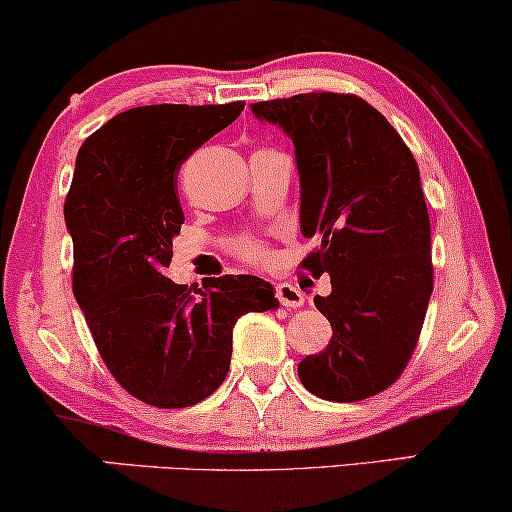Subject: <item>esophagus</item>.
I'll return each mask as SVG.
<instances>
[{
    "label": "esophagus",
    "instance_id": "obj_1",
    "mask_svg": "<svg viewBox=\"0 0 512 512\" xmlns=\"http://www.w3.org/2000/svg\"><path fill=\"white\" fill-rule=\"evenodd\" d=\"M275 296L282 306L287 308H299L304 306V292L299 287L289 285V282H282V285L275 287Z\"/></svg>",
    "mask_w": 512,
    "mask_h": 512
}]
</instances>
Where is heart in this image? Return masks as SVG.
Listing matches in <instances>:
<instances>
[{
	"label": "heart",
	"instance_id": "obj_1",
	"mask_svg": "<svg viewBox=\"0 0 512 512\" xmlns=\"http://www.w3.org/2000/svg\"><path fill=\"white\" fill-rule=\"evenodd\" d=\"M232 254L242 258L246 263H263L268 256V249L263 242H258L254 237H242L237 242H232Z\"/></svg>",
	"mask_w": 512,
	"mask_h": 512
}]
</instances>
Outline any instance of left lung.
Masks as SVG:
<instances>
[{
    "label": "left lung",
    "mask_w": 512,
    "mask_h": 512,
    "mask_svg": "<svg viewBox=\"0 0 512 512\" xmlns=\"http://www.w3.org/2000/svg\"><path fill=\"white\" fill-rule=\"evenodd\" d=\"M251 111L294 142L301 232L320 237L301 268L332 285L330 296H315L332 339L299 363V380L325 401L380 394L413 356L434 287L418 163L356 94L308 92Z\"/></svg>",
    "instance_id": "obj_1"
}]
</instances>
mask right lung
Masks as SVG:
<instances>
[{
  "label": "right lung",
  "instance_id": "add662e5",
  "mask_svg": "<svg viewBox=\"0 0 512 512\" xmlns=\"http://www.w3.org/2000/svg\"><path fill=\"white\" fill-rule=\"evenodd\" d=\"M244 104H156L113 116L78 151L63 216L73 294L116 382L149 406L204 401L230 370L232 327L277 306L254 275L211 277L204 292L163 270L185 223L178 170Z\"/></svg>",
  "mask_w": 512,
  "mask_h": 512
}]
</instances>
